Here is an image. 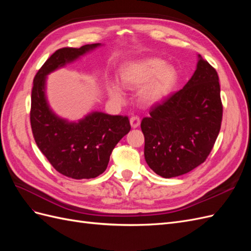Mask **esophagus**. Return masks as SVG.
<instances>
[{
	"label": "esophagus",
	"instance_id": "obj_1",
	"mask_svg": "<svg viewBox=\"0 0 251 251\" xmlns=\"http://www.w3.org/2000/svg\"><path fill=\"white\" fill-rule=\"evenodd\" d=\"M130 124L132 127H138L140 126V118L138 116H132L130 118Z\"/></svg>",
	"mask_w": 251,
	"mask_h": 251
}]
</instances>
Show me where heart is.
Listing matches in <instances>:
<instances>
[{"instance_id": "1", "label": "heart", "mask_w": 251, "mask_h": 251, "mask_svg": "<svg viewBox=\"0 0 251 251\" xmlns=\"http://www.w3.org/2000/svg\"><path fill=\"white\" fill-rule=\"evenodd\" d=\"M178 74L176 69L168 66L165 60L151 57L127 66L121 73V81L133 89L142 88L140 97L147 103H156L162 100L176 85ZM112 97L120 100L123 91L118 86L110 89Z\"/></svg>"}]
</instances>
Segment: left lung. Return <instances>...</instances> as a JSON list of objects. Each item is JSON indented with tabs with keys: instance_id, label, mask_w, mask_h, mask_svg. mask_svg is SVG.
<instances>
[{
	"instance_id": "obj_1",
	"label": "left lung",
	"mask_w": 251,
	"mask_h": 251,
	"mask_svg": "<svg viewBox=\"0 0 251 251\" xmlns=\"http://www.w3.org/2000/svg\"><path fill=\"white\" fill-rule=\"evenodd\" d=\"M222 116L218 73L199 55L186 85L151 105L141 121L147 163L163 178L193 171L210 154Z\"/></svg>"
}]
</instances>
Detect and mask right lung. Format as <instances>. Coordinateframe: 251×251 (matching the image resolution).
I'll list each match as a JSON object with an SVG mask.
<instances>
[{
	"mask_svg": "<svg viewBox=\"0 0 251 251\" xmlns=\"http://www.w3.org/2000/svg\"><path fill=\"white\" fill-rule=\"evenodd\" d=\"M100 45L56 50L33 79L30 125L34 140L53 168L73 179L95 178L102 174L112 151L131 130L126 116L93 112L78 123H68L48 107L45 96L46 75Z\"/></svg>",
	"mask_w": 251,
	"mask_h": 251,
	"instance_id": "right-lung-1",
	"label": "right lung"
}]
</instances>
